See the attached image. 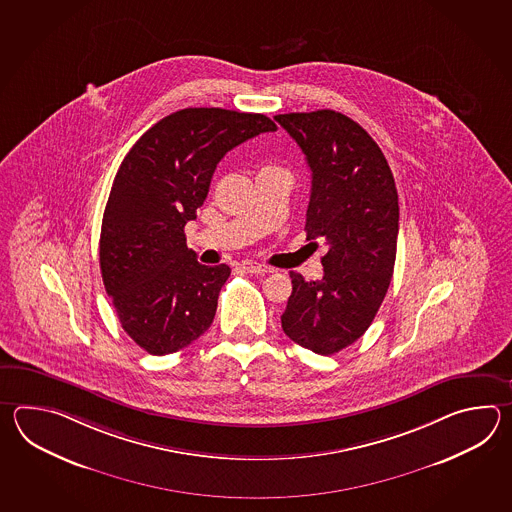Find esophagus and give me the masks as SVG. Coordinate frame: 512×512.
Wrapping results in <instances>:
<instances>
[{"mask_svg":"<svg viewBox=\"0 0 512 512\" xmlns=\"http://www.w3.org/2000/svg\"><path fill=\"white\" fill-rule=\"evenodd\" d=\"M241 269H243V271L252 272V274H269V272L274 271L272 267L261 265V263H256V261H243V263H241Z\"/></svg>","mask_w":512,"mask_h":512,"instance_id":"1","label":"esophagus"}]
</instances>
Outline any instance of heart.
<instances>
[{
  "label": "heart",
  "instance_id": "heart-1",
  "mask_svg": "<svg viewBox=\"0 0 512 512\" xmlns=\"http://www.w3.org/2000/svg\"><path fill=\"white\" fill-rule=\"evenodd\" d=\"M265 168H274V166H265ZM265 168H263V170H265Z\"/></svg>",
  "mask_w": 512,
  "mask_h": 512
}]
</instances>
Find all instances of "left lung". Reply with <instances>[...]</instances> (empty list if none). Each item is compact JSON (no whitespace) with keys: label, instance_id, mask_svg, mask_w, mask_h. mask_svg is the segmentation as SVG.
Returning <instances> with one entry per match:
<instances>
[{"label":"left lung","instance_id":"1","mask_svg":"<svg viewBox=\"0 0 512 512\" xmlns=\"http://www.w3.org/2000/svg\"><path fill=\"white\" fill-rule=\"evenodd\" d=\"M274 120L302 148L311 168L307 238H322L324 276L291 272L283 333L302 348L333 355L371 326L392 282L399 199L388 161L368 131L333 109Z\"/></svg>","mask_w":512,"mask_h":512}]
</instances>
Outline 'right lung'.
Listing matches in <instances>:
<instances>
[{
	"label": "right lung",
	"instance_id": "add662e5",
	"mask_svg": "<svg viewBox=\"0 0 512 512\" xmlns=\"http://www.w3.org/2000/svg\"><path fill=\"white\" fill-rule=\"evenodd\" d=\"M276 131L261 113L186 108L153 124L120 164L100 230V271L122 329L152 355L207 331L230 267L201 265L185 225L225 153Z\"/></svg>",
	"mask_w": 512,
	"mask_h": 512
}]
</instances>
